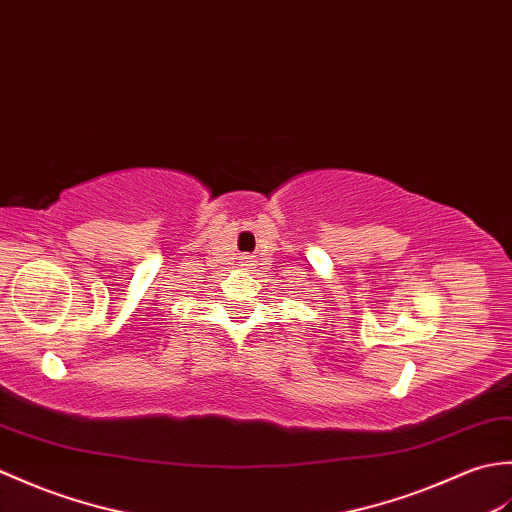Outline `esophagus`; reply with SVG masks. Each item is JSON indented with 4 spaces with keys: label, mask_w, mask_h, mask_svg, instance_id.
I'll return each instance as SVG.
<instances>
[{
    "label": "esophagus",
    "mask_w": 512,
    "mask_h": 512,
    "mask_svg": "<svg viewBox=\"0 0 512 512\" xmlns=\"http://www.w3.org/2000/svg\"><path fill=\"white\" fill-rule=\"evenodd\" d=\"M245 263H252V260H245Z\"/></svg>",
    "instance_id": "esophagus-1"
}]
</instances>
